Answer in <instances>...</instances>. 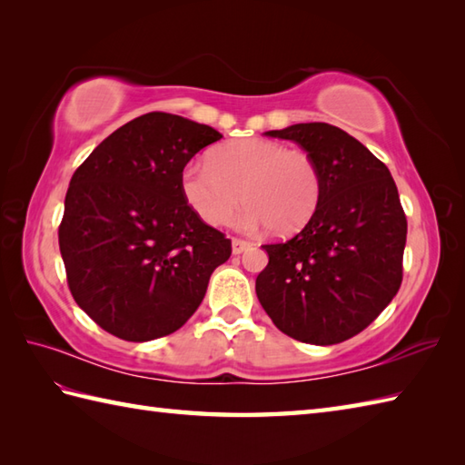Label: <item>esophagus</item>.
Listing matches in <instances>:
<instances>
[{"label": "esophagus", "mask_w": 465, "mask_h": 465, "mask_svg": "<svg viewBox=\"0 0 465 465\" xmlns=\"http://www.w3.org/2000/svg\"><path fill=\"white\" fill-rule=\"evenodd\" d=\"M252 246V242L242 241V239H232V254H241L244 251H249Z\"/></svg>", "instance_id": "obj_1"}]
</instances>
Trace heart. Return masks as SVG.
Returning <instances> with one entry per match:
<instances>
[{
    "instance_id": "1",
    "label": "heart",
    "mask_w": 465,
    "mask_h": 465,
    "mask_svg": "<svg viewBox=\"0 0 465 465\" xmlns=\"http://www.w3.org/2000/svg\"><path fill=\"white\" fill-rule=\"evenodd\" d=\"M181 193L211 226L229 223L242 203L249 206L242 224L291 236L318 211L322 174L311 153L271 139H242L214 149L209 163H189L181 173Z\"/></svg>"
}]
</instances>
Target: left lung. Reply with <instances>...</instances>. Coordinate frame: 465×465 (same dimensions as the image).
I'll use <instances>...</instances> for the list:
<instances>
[{"label": "left lung", "instance_id": "1", "mask_svg": "<svg viewBox=\"0 0 465 465\" xmlns=\"http://www.w3.org/2000/svg\"><path fill=\"white\" fill-rule=\"evenodd\" d=\"M264 135L311 153L322 174L318 211L291 241L262 244L256 296L274 326L306 344L344 342L374 322L401 284L408 223L388 167L328 123Z\"/></svg>", "mask_w": 465, "mask_h": 465}]
</instances>
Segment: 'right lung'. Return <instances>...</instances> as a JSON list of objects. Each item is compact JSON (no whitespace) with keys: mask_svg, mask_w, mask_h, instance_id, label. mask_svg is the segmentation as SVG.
<instances>
[{"mask_svg":"<svg viewBox=\"0 0 465 465\" xmlns=\"http://www.w3.org/2000/svg\"><path fill=\"white\" fill-rule=\"evenodd\" d=\"M223 135L147 113L101 141L71 177L59 226L67 284L89 318L129 342L173 334L203 302L231 241L181 193L187 163Z\"/></svg>","mask_w":465,"mask_h":465,"instance_id":"add662e5","label":"right lung"}]
</instances>
